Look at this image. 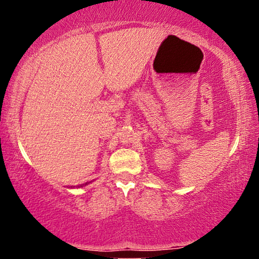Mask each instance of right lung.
<instances>
[{"instance_id": "1", "label": "right lung", "mask_w": 259, "mask_h": 259, "mask_svg": "<svg viewBox=\"0 0 259 259\" xmlns=\"http://www.w3.org/2000/svg\"><path fill=\"white\" fill-rule=\"evenodd\" d=\"M81 186H82V185H81Z\"/></svg>"}]
</instances>
